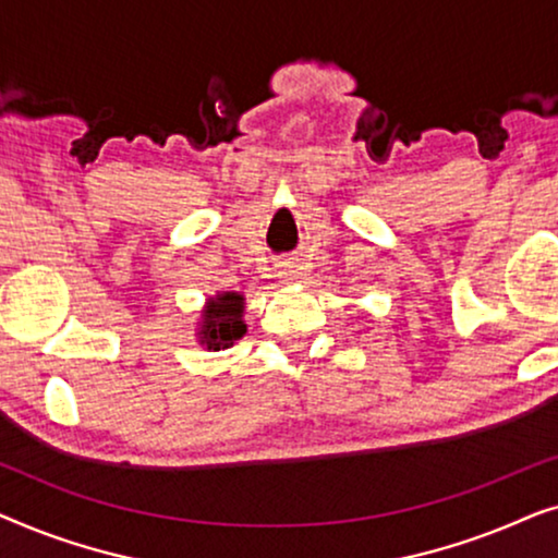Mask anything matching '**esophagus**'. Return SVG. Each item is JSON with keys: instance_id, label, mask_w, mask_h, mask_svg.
Masks as SVG:
<instances>
[{"instance_id": "obj_1", "label": "esophagus", "mask_w": 558, "mask_h": 558, "mask_svg": "<svg viewBox=\"0 0 558 558\" xmlns=\"http://www.w3.org/2000/svg\"><path fill=\"white\" fill-rule=\"evenodd\" d=\"M292 274H294V266H284V269H281V277H287V279H292Z\"/></svg>"}]
</instances>
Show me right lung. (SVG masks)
<instances>
[{
	"label": "right lung",
	"instance_id": "obj_1",
	"mask_svg": "<svg viewBox=\"0 0 558 558\" xmlns=\"http://www.w3.org/2000/svg\"><path fill=\"white\" fill-rule=\"evenodd\" d=\"M243 296L235 292L218 294L216 300L208 302L205 310V323L201 330V342L208 345V350H220L233 345L235 340L243 338L246 325H243Z\"/></svg>",
	"mask_w": 558,
	"mask_h": 558
}]
</instances>
